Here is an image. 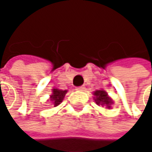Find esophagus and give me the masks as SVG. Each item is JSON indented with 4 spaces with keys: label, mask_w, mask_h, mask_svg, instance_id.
<instances>
[{
    "label": "esophagus",
    "mask_w": 152,
    "mask_h": 152,
    "mask_svg": "<svg viewBox=\"0 0 152 152\" xmlns=\"http://www.w3.org/2000/svg\"><path fill=\"white\" fill-rule=\"evenodd\" d=\"M76 91H83V90H84V86H83V85H82V86L76 87Z\"/></svg>",
    "instance_id": "obj_1"
}]
</instances>
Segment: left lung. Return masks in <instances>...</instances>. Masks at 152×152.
Instances as JSON below:
<instances>
[{
    "label": "left lung",
    "instance_id": "1",
    "mask_svg": "<svg viewBox=\"0 0 152 152\" xmlns=\"http://www.w3.org/2000/svg\"><path fill=\"white\" fill-rule=\"evenodd\" d=\"M94 95L96 96V99H95V101L98 105H106L108 107H110V105L112 103V100L111 99L107 96V93L104 91H96L94 92Z\"/></svg>",
    "mask_w": 152,
    "mask_h": 152
}]
</instances>
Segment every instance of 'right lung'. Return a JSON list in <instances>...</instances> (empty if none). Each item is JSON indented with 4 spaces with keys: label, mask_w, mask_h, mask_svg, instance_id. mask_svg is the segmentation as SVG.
Returning a JSON list of instances; mask_svg holds the SVG:
<instances>
[{
    "label": "right lung",
    "mask_w": 152,
    "mask_h": 152,
    "mask_svg": "<svg viewBox=\"0 0 152 152\" xmlns=\"http://www.w3.org/2000/svg\"><path fill=\"white\" fill-rule=\"evenodd\" d=\"M66 93H67V91H61L58 89L53 90V94L51 95V100L53 102L54 106H58L61 103Z\"/></svg>",
    "instance_id": "right-lung-1"
}]
</instances>
